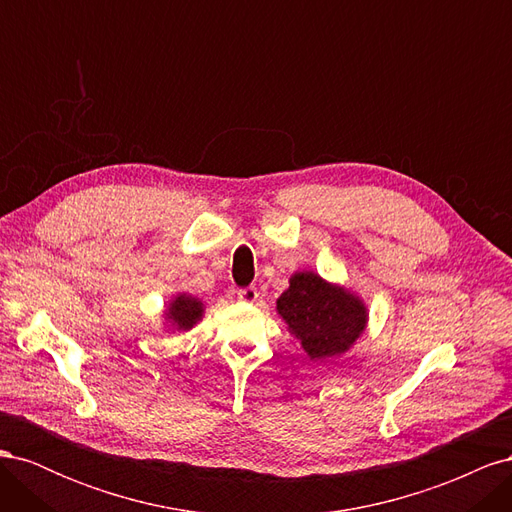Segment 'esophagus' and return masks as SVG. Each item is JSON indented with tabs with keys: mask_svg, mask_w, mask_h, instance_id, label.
<instances>
[{
	"mask_svg": "<svg viewBox=\"0 0 512 512\" xmlns=\"http://www.w3.org/2000/svg\"><path fill=\"white\" fill-rule=\"evenodd\" d=\"M239 299L245 301V303H254L258 299V290L256 286H247V288H241L239 290Z\"/></svg>",
	"mask_w": 512,
	"mask_h": 512,
	"instance_id": "esophagus-1",
	"label": "esophagus"
}]
</instances>
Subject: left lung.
I'll list each match as a JSON object with an SVG mask.
<instances>
[{"instance_id":"obj_1","label":"left lung","mask_w":512,"mask_h":512,"mask_svg":"<svg viewBox=\"0 0 512 512\" xmlns=\"http://www.w3.org/2000/svg\"><path fill=\"white\" fill-rule=\"evenodd\" d=\"M275 312L312 361L346 354L367 329L369 309L354 290L314 271H294Z\"/></svg>"}]
</instances>
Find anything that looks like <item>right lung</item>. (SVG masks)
<instances>
[{
	"label": "right lung",
	"instance_id": "right-lung-1",
	"mask_svg": "<svg viewBox=\"0 0 512 512\" xmlns=\"http://www.w3.org/2000/svg\"><path fill=\"white\" fill-rule=\"evenodd\" d=\"M205 316V303L194 294L179 292L173 299L166 303V309L162 312V324L166 331H190L192 327L203 320Z\"/></svg>",
	"mask_w": 512,
	"mask_h": 512
}]
</instances>
